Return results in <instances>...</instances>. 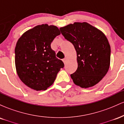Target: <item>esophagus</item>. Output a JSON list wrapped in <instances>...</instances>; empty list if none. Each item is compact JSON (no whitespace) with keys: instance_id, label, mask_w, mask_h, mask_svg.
I'll list each match as a JSON object with an SVG mask.
<instances>
[{"instance_id":"34e87169","label":"esophagus","mask_w":124,"mask_h":124,"mask_svg":"<svg viewBox=\"0 0 124 124\" xmlns=\"http://www.w3.org/2000/svg\"><path fill=\"white\" fill-rule=\"evenodd\" d=\"M62 61H63L64 64H65H65L67 63V62H68V59H67L66 58H64L63 60H62Z\"/></svg>"}]
</instances>
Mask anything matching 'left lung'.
I'll return each mask as SVG.
<instances>
[{"label":"left lung","mask_w":124,"mask_h":124,"mask_svg":"<svg viewBox=\"0 0 124 124\" xmlns=\"http://www.w3.org/2000/svg\"><path fill=\"white\" fill-rule=\"evenodd\" d=\"M60 31L76 51L78 69L70 75L74 83L82 88L96 85L107 73L110 64L111 48L106 35L86 22L70 24Z\"/></svg>","instance_id":"left-lung-1"}]
</instances>
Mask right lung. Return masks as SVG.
<instances>
[{"label": "right lung", "mask_w": 124, "mask_h": 124, "mask_svg": "<svg viewBox=\"0 0 124 124\" xmlns=\"http://www.w3.org/2000/svg\"><path fill=\"white\" fill-rule=\"evenodd\" d=\"M60 34L55 25H38L24 32L17 42L15 51L17 73L31 89L46 90L64 67L51 47L54 38Z\"/></svg>", "instance_id": "1"}]
</instances>
